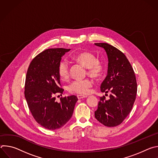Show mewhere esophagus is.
Here are the masks:
<instances>
[{
	"mask_svg": "<svg viewBox=\"0 0 158 158\" xmlns=\"http://www.w3.org/2000/svg\"><path fill=\"white\" fill-rule=\"evenodd\" d=\"M77 98H78L79 99H82V98H87V96H82V95H77Z\"/></svg>",
	"mask_w": 158,
	"mask_h": 158,
	"instance_id": "34e87169",
	"label": "esophagus"
}]
</instances>
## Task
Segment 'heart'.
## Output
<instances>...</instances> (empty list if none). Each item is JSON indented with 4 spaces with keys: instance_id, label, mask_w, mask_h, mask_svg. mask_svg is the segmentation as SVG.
<instances>
[{
    "instance_id": "1",
    "label": "heart",
    "mask_w": 158,
    "mask_h": 158,
    "mask_svg": "<svg viewBox=\"0 0 158 158\" xmlns=\"http://www.w3.org/2000/svg\"><path fill=\"white\" fill-rule=\"evenodd\" d=\"M71 59L86 67L87 74L93 78H100L104 72V64L98 60L96 56L89 51H82L72 55ZM58 74L62 80H67L69 76V65L66 60H62L58 65ZM93 85V81L90 79H76L68 85L71 93L85 95L90 93V88Z\"/></svg>"
}]
</instances>
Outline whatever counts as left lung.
<instances>
[{"mask_svg": "<svg viewBox=\"0 0 158 158\" xmlns=\"http://www.w3.org/2000/svg\"><path fill=\"white\" fill-rule=\"evenodd\" d=\"M104 48L108 57L107 75L101 85L102 93H110L109 99L101 97L96 119L107 127L121 124L130 113L137 94V82L132 67L126 56L107 43H95ZM107 94H106V96Z\"/></svg>", "mask_w": 158, "mask_h": 158, "instance_id": "1", "label": "left lung"}]
</instances>
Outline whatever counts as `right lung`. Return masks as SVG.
Listing matches in <instances>:
<instances>
[{"label":"right lung","mask_w":158,"mask_h":158,"mask_svg":"<svg viewBox=\"0 0 158 158\" xmlns=\"http://www.w3.org/2000/svg\"><path fill=\"white\" fill-rule=\"evenodd\" d=\"M70 49H48L36 56L27 69L25 82V98L35 121L49 130L62 127L71 118L77 98L61 97L56 101V96L62 94L58 65L61 57Z\"/></svg>","instance_id":"add662e5"}]
</instances>
